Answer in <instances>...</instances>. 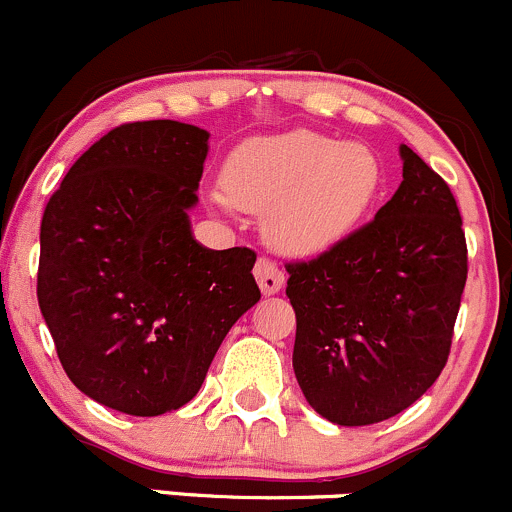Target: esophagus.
<instances>
[{
	"label": "esophagus",
	"instance_id": "obj_1",
	"mask_svg": "<svg viewBox=\"0 0 512 512\" xmlns=\"http://www.w3.org/2000/svg\"><path fill=\"white\" fill-rule=\"evenodd\" d=\"M255 277H257V285L265 294H277L285 285V272L275 265L272 260L267 257H260L255 265Z\"/></svg>",
	"mask_w": 512,
	"mask_h": 512
}]
</instances>
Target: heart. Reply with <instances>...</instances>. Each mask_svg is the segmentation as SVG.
Segmentation results:
<instances>
[{"mask_svg": "<svg viewBox=\"0 0 512 512\" xmlns=\"http://www.w3.org/2000/svg\"><path fill=\"white\" fill-rule=\"evenodd\" d=\"M381 185L384 170L371 148L297 128L240 143L225 160V195L213 200L267 213L275 250L317 255L359 227Z\"/></svg>", "mask_w": 512, "mask_h": 512, "instance_id": "b5f03b06", "label": "heart"}]
</instances>
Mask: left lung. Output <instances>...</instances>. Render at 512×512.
<instances>
[{
	"mask_svg": "<svg viewBox=\"0 0 512 512\" xmlns=\"http://www.w3.org/2000/svg\"><path fill=\"white\" fill-rule=\"evenodd\" d=\"M394 198L342 242L287 262L304 399L339 426H369L421 399L451 352L468 247L446 180L401 146Z\"/></svg>",
	"mask_w": 512,
	"mask_h": 512,
	"instance_id": "obj_1",
	"label": "left lung"
}]
</instances>
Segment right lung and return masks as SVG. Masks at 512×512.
<instances>
[{
	"instance_id": "right-lung-1",
	"label": "right lung",
	"mask_w": 512,
	"mask_h": 512,
	"mask_svg": "<svg viewBox=\"0 0 512 512\" xmlns=\"http://www.w3.org/2000/svg\"><path fill=\"white\" fill-rule=\"evenodd\" d=\"M210 133L123 123L69 168L41 218L36 297L66 376L131 416L203 386L232 324L260 302L250 247L208 250L188 210Z\"/></svg>"
}]
</instances>
